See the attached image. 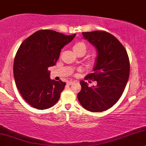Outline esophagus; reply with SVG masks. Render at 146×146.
<instances>
[{"label":"esophagus","mask_w":146,"mask_h":146,"mask_svg":"<svg viewBox=\"0 0 146 146\" xmlns=\"http://www.w3.org/2000/svg\"><path fill=\"white\" fill-rule=\"evenodd\" d=\"M66 83H67L68 85H71V84H72L74 83V81H70V80H69V81H67V82H66Z\"/></svg>","instance_id":"34e87169"}]
</instances>
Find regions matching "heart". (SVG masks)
Returning <instances> with one entry per match:
<instances>
[{
	"mask_svg": "<svg viewBox=\"0 0 146 146\" xmlns=\"http://www.w3.org/2000/svg\"><path fill=\"white\" fill-rule=\"evenodd\" d=\"M73 49L76 53L79 51H84V53H86V51H87V45L84 42L79 41V42L75 43L73 46Z\"/></svg>",
	"mask_w": 146,
	"mask_h": 146,
	"instance_id": "heart-1",
	"label": "heart"
}]
</instances>
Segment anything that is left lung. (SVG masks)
Wrapping results in <instances>:
<instances>
[{"instance_id":"obj_1","label":"left lung","mask_w":146,"mask_h":146,"mask_svg":"<svg viewBox=\"0 0 146 146\" xmlns=\"http://www.w3.org/2000/svg\"><path fill=\"white\" fill-rule=\"evenodd\" d=\"M82 34L98 53L94 72L89 74L85 80H96L98 84L89 87L81 80L78 100L88 111L102 112L112 107L123 95L130 72L129 56L123 44L110 33L97 30Z\"/></svg>"}]
</instances>
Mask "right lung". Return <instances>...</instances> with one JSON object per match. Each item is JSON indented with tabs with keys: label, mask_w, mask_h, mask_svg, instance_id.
<instances>
[{
	"label": "right lung",
	"mask_w": 146,
	"mask_h": 146,
	"mask_svg": "<svg viewBox=\"0 0 146 146\" xmlns=\"http://www.w3.org/2000/svg\"><path fill=\"white\" fill-rule=\"evenodd\" d=\"M75 36L41 30L18 48L13 63L15 84L23 100L35 108H49L60 98L66 82L51 80L48 68L56 64L61 49Z\"/></svg>",
	"instance_id": "1"
}]
</instances>
